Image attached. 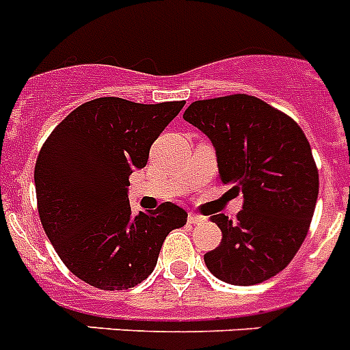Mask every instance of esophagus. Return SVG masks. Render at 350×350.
Segmentation results:
<instances>
[{
    "instance_id": "esophagus-1",
    "label": "esophagus",
    "mask_w": 350,
    "mask_h": 350,
    "mask_svg": "<svg viewBox=\"0 0 350 350\" xmlns=\"http://www.w3.org/2000/svg\"><path fill=\"white\" fill-rule=\"evenodd\" d=\"M187 219H189V223H193V225H198V223H204L205 217L198 216V214H195V212H189V216H187Z\"/></svg>"
}]
</instances>
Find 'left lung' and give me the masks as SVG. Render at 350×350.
Returning a JSON list of instances; mask_svg holds the SVG:
<instances>
[{
	"mask_svg": "<svg viewBox=\"0 0 350 350\" xmlns=\"http://www.w3.org/2000/svg\"><path fill=\"white\" fill-rule=\"evenodd\" d=\"M184 120L211 139L221 182L244 200L235 221L211 216L223 239L205 253V265L230 285L276 276L308 234L319 196V172L303 129L246 94L196 100Z\"/></svg>",
	"mask_w": 350,
	"mask_h": 350,
	"instance_id": "obj_1",
	"label": "left lung"
}]
</instances>
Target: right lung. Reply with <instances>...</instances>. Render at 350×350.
I'll return each mask as SVG.
<instances>
[{
	"instance_id": "obj_1",
	"label": "right lung",
	"mask_w": 350,
	"mask_h": 350,
	"mask_svg": "<svg viewBox=\"0 0 350 350\" xmlns=\"http://www.w3.org/2000/svg\"><path fill=\"white\" fill-rule=\"evenodd\" d=\"M184 100L138 104L100 97L76 107L42 145L35 164L38 216L68 271L100 291L150 276L166 235L186 225L172 202L134 216L129 177Z\"/></svg>"
}]
</instances>
